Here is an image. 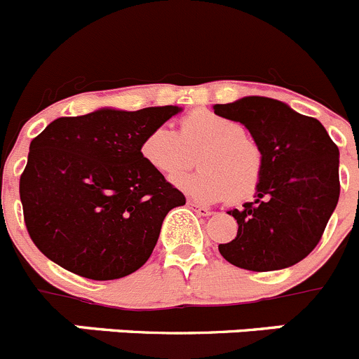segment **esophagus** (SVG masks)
Returning <instances> with one entry per match:
<instances>
[{
  "instance_id": "esophagus-1",
  "label": "esophagus",
  "mask_w": 359,
  "mask_h": 359,
  "mask_svg": "<svg viewBox=\"0 0 359 359\" xmlns=\"http://www.w3.org/2000/svg\"><path fill=\"white\" fill-rule=\"evenodd\" d=\"M187 207L195 210L198 216H210V214H212V210L207 209V207H203V205H200V203H196V202H187Z\"/></svg>"
}]
</instances>
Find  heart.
<instances>
[{
  "instance_id": "b5f03b06",
  "label": "heart",
  "mask_w": 359,
  "mask_h": 359,
  "mask_svg": "<svg viewBox=\"0 0 359 359\" xmlns=\"http://www.w3.org/2000/svg\"><path fill=\"white\" fill-rule=\"evenodd\" d=\"M142 157L161 175H175L193 163L198 152L200 170L173 177L172 182L198 202L250 198L259 187L264 156L237 120L196 109L180 122V133L157 126L142 142Z\"/></svg>"
}]
</instances>
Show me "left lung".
Segmentation results:
<instances>
[{
	"label": "left lung",
	"mask_w": 359,
	"mask_h": 359,
	"mask_svg": "<svg viewBox=\"0 0 359 359\" xmlns=\"http://www.w3.org/2000/svg\"><path fill=\"white\" fill-rule=\"evenodd\" d=\"M214 113L243 123L264 156L255 202L229 210L239 229L236 239L219 244V253L257 273L301 262L319 244L338 203V147L319 120L269 97L216 104Z\"/></svg>",
	"instance_id": "8db88e82"
}]
</instances>
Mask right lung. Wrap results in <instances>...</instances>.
I'll use <instances>...</instances> for the list:
<instances>
[{
	"label": "right lung",
	"instance_id": "1",
	"mask_svg": "<svg viewBox=\"0 0 359 359\" xmlns=\"http://www.w3.org/2000/svg\"><path fill=\"white\" fill-rule=\"evenodd\" d=\"M177 106L62 116L29 143L19 195L29 237L63 269L116 280L152 255L166 214L186 198L142 157Z\"/></svg>",
	"mask_w": 359,
	"mask_h": 359
}]
</instances>
